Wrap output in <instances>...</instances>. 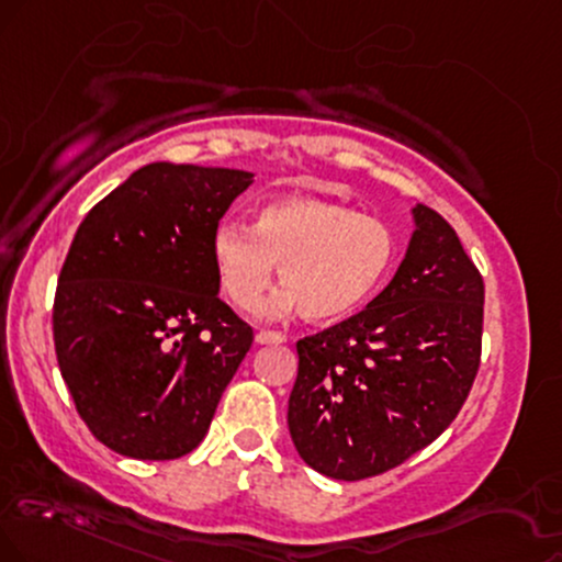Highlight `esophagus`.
I'll use <instances>...</instances> for the list:
<instances>
[{
	"instance_id": "34e87169",
	"label": "esophagus",
	"mask_w": 562,
	"mask_h": 562,
	"mask_svg": "<svg viewBox=\"0 0 562 562\" xmlns=\"http://www.w3.org/2000/svg\"><path fill=\"white\" fill-rule=\"evenodd\" d=\"M255 341L258 344H283L286 341V336L279 334V330H258Z\"/></svg>"
}]
</instances>
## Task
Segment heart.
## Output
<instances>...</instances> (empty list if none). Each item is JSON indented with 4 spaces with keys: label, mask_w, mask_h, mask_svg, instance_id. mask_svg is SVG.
Instances as JSON below:
<instances>
[{
    "label": "heart",
    "mask_w": 562,
    "mask_h": 562,
    "mask_svg": "<svg viewBox=\"0 0 562 562\" xmlns=\"http://www.w3.org/2000/svg\"><path fill=\"white\" fill-rule=\"evenodd\" d=\"M213 266L228 302L255 310L276 279L273 313L304 310L317 323L355 315L375 296L393 266L398 241L385 221L325 200L281 198L258 211L255 224L221 221L211 241Z\"/></svg>",
    "instance_id": "1"
}]
</instances>
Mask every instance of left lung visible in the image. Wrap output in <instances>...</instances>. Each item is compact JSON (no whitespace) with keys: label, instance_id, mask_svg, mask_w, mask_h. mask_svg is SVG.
I'll list each match as a JSON object with an SVG mask.
<instances>
[{"label":"left lung","instance_id":"obj_1","mask_svg":"<svg viewBox=\"0 0 562 562\" xmlns=\"http://www.w3.org/2000/svg\"><path fill=\"white\" fill-rule=\"evenodd\" d=\"M396 276L357 315L296 341L289 432L330 480L378 476L427 448L467 404L482 362L484 281L427 205Z\"/></svg>","mask_w":562,"mask_h":562}]
</instances>
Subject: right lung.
I'll return each mask as SVG.
<instances>
[{"label": "right lung", "instance_id": "add662e5", "mask_svg": "<svg viewBox=\"0 0 562 562\" xmlns=\"http://www.w3.org/2000/svg\"><path fill=\"white\" fill-rule=\"evenodd\" d=\"M249 171L148 164L82 218L54 294V349L80 419L114 453L203 442L252 346L218 300L211 241Z\"/></svg>", "mask_w": 562, "mask_h": 562}]
</instances>
